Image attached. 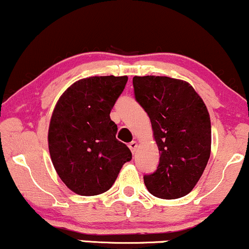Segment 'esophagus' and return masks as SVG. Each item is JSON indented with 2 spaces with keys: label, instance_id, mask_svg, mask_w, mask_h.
I'll use <instances>...</instances> for the list:
<instances>
[{
  "label": "esophagus",
  "instance_id": "34e87169",
  "mask_svg": "<svg viewBox=\"0 0 249 249\" xmlns=\"http://www.w3.org/2000/svg\"><path fill=\"white\" fill-rule=\"evenodd\" d=\"M128 147H130L131 152H132L133 154L136 153V149H137V147H138V143H137V142H131L130 143H128Z\"/></svg>",
  "mask_w": 249,
  "mask_h": 249
}]
</instances>
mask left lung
I'll list each match as a JSON object with an SVG mask.
<instances>
[{"instance_id":"8db88e82","label":"left lung","mask_w":249,"mask_h":249,"mask_svg":"<svg viewBox=\"0 0 249 249\" xmlns=\"http://www.w3.org/2000/svg\"><path fill=\"white\" fill-rule=\"evenodd\" d=\"M134 98L151 119L160 153L154 173L143 176L153 196L188 195L204 172L211 152L208 109L188 82L168 76H134Z\"/></svg>"}]
</instances>
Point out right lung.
<instances>
[{
  "label": "right lung",
  "mask_w": 249,
  "mask_h": 249,
  "mask_svg": "<svg viewBox=\"0 0 249 249\" xmlns=\"http://www.w3.org/2000/svg\"><path fill=\"white\" fill-rule=\"evenodd\" d=\"M126 82L127 76L87 77L71 85L56 103L49 149L59 178L74 193H106L132 159L127 146L116 139L117 125L110 118Z\"/></svg>",
  "instance_id": "obj_1"
}]
</instances>
